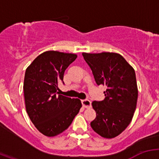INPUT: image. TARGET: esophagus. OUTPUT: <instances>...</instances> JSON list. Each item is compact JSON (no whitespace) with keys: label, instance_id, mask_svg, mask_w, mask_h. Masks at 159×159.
<instances>
[{"label":"esophagus","instance_id":"34e87169","mask_svg":"<svg viewBox=\"0 0 159 159\" xmlns=\"http://www.w3.org/2000/svg\"><path fill=\"white\" fill-rule=\"evenodd\" d=\"M81 103H82V105L84 108H90L91 106V102H90L88 99H84V100H81Z\"/></svg>","mask_w":159,"mask_h":159}]
</instances>
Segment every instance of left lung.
I'll use <instances>...</instances> for the list:
<instances>
[{
  "label": "left lung",
  "instance_id": "8db88e82",
  "mask_svg": "<svg viewBox=\"0 0 159 159\" xmlns=\"http://www.w3.org/2000/svg\"><path fill=\"white\" fill-rule=\"evenodd\" d=\"M98 85H105V99L94 101L96 118L92 129L105 139L121 134L131 123L136 108L138 87L134 68L119 54L82 53Z\"/></svg>",
  "mask_w": 159,
  "mask_h": 159
}]
</instances>
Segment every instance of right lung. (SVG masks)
Wrapping results in <instances>:
<instances>
[{
	"label": "right lung",
	"instance_id": "right-lung-1",
	"mask_svg": "<svg viewBox=\"0 0 159 159\" xmlns=\"http://www.w3.org/2000/svg\"><path fill=\"white\" fill-rule=\"evenodd\" d=\"M77 54L48 51L38 55L26 69L24 81L27 113L36 129L53 137L70 125L82 105L79 99L57 92L64 74Z\"/></svg>",
	"mask_w": 159,
	"mask_h": 159
}]
</instances>
